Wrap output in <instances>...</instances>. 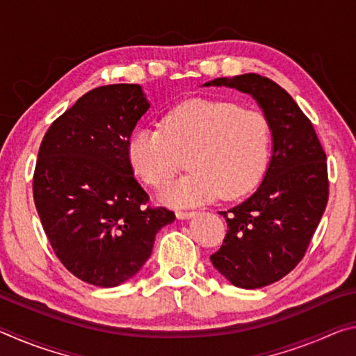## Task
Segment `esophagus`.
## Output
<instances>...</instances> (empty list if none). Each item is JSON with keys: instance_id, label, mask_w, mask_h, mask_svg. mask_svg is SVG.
<instances>
[{"instance_id": "esophagus-1", "label": "esophagus", "mask_w": 356, "mask_h": 356, "mask_svg": "<svg viewBox=\"0 0 356 356\" xmlns=\"http://www.w3.org/2000/svg\"><path fill=\"white\" fill-rule=\"evenodd\" d=\"M196 212L195 210H177L176 216L179 220H186V218H191V216H195Z\"/></svg>"}]
</instances>
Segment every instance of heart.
<instances>
[{
  "label": "heart",
  "mask_w": 356,
  "mask_h": 356,
  "mask_svg": "<svg viewBox=\"0 0 356 356\" xmlns=\"http://www.w3.org/2000/svg\"><path fill=\"white\" fill-rule=\"evenodd\" d=\"M273 146L272 124L262 111L227 100L191 99L168 111L160 127H138L127 155L150 186H163L180 168L190 171L161 191L174 206L237 200L261 182Z\"/></svg>",
  "instance_id": "heart-1"
}]
</instances>
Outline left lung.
<instances>
[{
    "instance_id": "1",
    "label": "left lung",
    "mask_w": 356,
    "mask_h": 356,
    "mask_svg": "<svg viewBox=\"0 0 356 356\" xmlns=\"http://www.w3.org/2000/svg\"><path fill=\"white\" fill-rule=\"evenodd\" d=\"M204 86L250 94L273 131V154L262 184L248 200L220 212L229 229L210 261L237 287L273 284L297 267L321 222L328 202L327 155L311 120L270 78L243 74Z\"/></svg>"
}]
</instances>
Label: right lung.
<instances>
[{"label": "right lung", "instance_id": "right-lung-1", "mask_svg": "<svg viewBox=\"0 0 356 356\" xmlns=\"http://www.w3.org/2000/svg\"><path fill=\"white\" fill-rule=\"evenodd\" d=\"M140 84H108L83 95L50 125L35 161L33 195L59 261L99 287L135 276L172 210L147 206L127 143L149 110Z\"/></svg>", "mask_w": 356, "mask_h": 356}]
</instances>
